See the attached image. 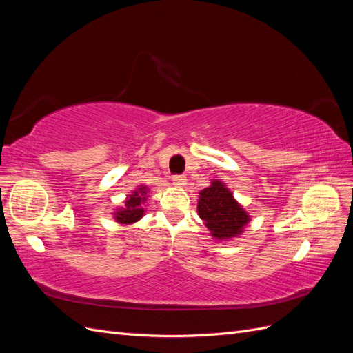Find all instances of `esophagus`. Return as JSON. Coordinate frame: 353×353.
Wrapping results in <instances>:
<instances>
[{
	"label": "esophagus",
	"mask_w": 353,
	"mask_h": 353,
	"mask_svg": "<svg viewBox=\"0 0 353 353\" xmlns=\"http://www.w3.org/2000/svg\"><path fill=\"white\" fill-rule=\"evenodd\" d=\"M172 181L176 187H184L187 183V178L184 175H174Z\"/></svg>",
	"instance_id": "esophagus-1"
}]
</instances>
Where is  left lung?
<instances>
[{
	"label": "left lung",
	"instance_id": "left-lung-1",
	"mask_svg": "<svg viewBox=\"0 0 353 353\" xmlns=\"http://www.w3.org/2000/svg\"><path fill=\"white\" fill-rule=\"evenodd\" d=\"M197 212L212 236L218 240L237 237L249 221L248 213L221 181H213L210 187L200 191Z\"/></svg>",
	"mask_w": 353,
	"mask_h": 353
}]
</instances>
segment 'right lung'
I'll return each mask as SVG.
<instances>
[{
    "instance_id": "1",
    "label": "right lung",
    "mask_w": 353,
    "mask_h": 353,
    "mask_svg": "<svg viewBox=\"0 0 353 353\" xmlns=\"http://www.w3.org/2000/svg\"><path fill=\"white\" fill-rule=\"evenodd\" d=\"M144 194H145V187H141L138 188V191H135L132 196H130V199L125 201V209L117 210L114 213L117 222L132 223L143 218L144 209L141 208V205L145 201Z\"/></svg>"
}]
</instances>
